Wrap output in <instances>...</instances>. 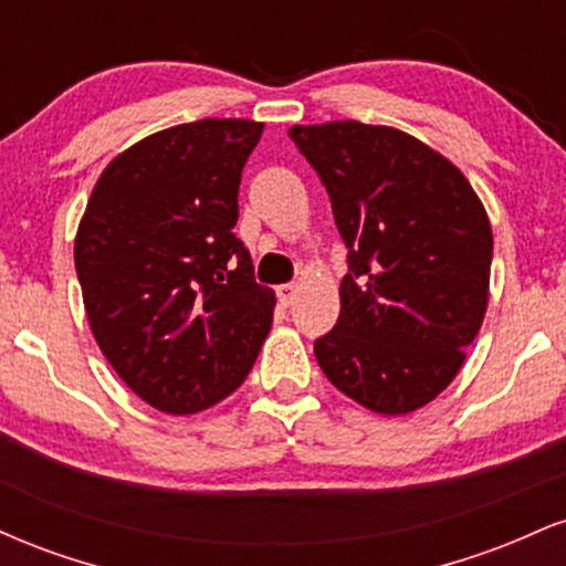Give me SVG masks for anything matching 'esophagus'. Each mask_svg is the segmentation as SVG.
Instances as JSON below:
<instances>
[{"mask_svg":"<svg viewBox=\"0 0 566 566\" xmlns=\"http://www.w3.org/2000/svg\"><path fill=\"white\" fill-rule=\"evenodd\" d=\"M295 295H297L295 284H282V287H276V297H279V303L284 305V308L295 303Z\"/></svg>","mask_w":566,"mask_h":566,"instance_id":"obj_1","label":"esophagus"}]
</instances>
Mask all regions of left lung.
Instances as JSON below:
<instances>
[{
	"label": "left lung",
	"instance_id": "obj_1",
	"mask_svg": "<svg viewBox=\"0 0 566 566\" xmlns=\"http://www.w3.org/2000/svg\"><path fill=\"white\" fill-rule=\"evenodd\" d=\"M348 247L340 316L314 354L337 391L380 415L428 405L463 367L490 297L492 229L465 175L412 135L295 125Z\"/></svg>",
	"mask_w": 566,
	"mask_h": 566
}]
</instances>
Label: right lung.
I'll return each mask as SVG.
<instances>
[{
    "label": "right lung",
    "instance_id": "1",
    "mask_svg": "<svg viewBox=\"0 0 566 566\" xmlns=\"http://www.w3.org/2000/svg\"><path fill=\"white\" fill-rule=\"evenodd\" d=\"M261 122L199 119L148 135L103 170L76 231L90 329L151 407L191 415L242 386L274 322L237 239L239 184Z\"/></svg>",
    "mask_w": 566,
    "mask_h": 566
}]
</instances>
